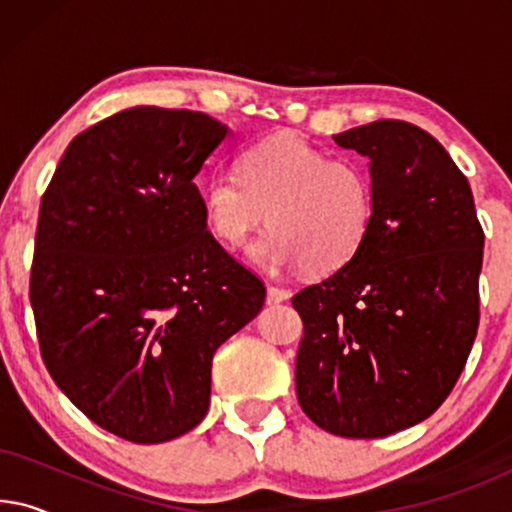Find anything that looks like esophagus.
Instances as JSON below:
<instances>
[{
	"label": "esophagus",
	"mask_w": 512,
	"mask_h": 512,
	"mask_svg": "<svg viewBox=\"0 0 512 512\" xmlns=\"http://www.w3.org/2000/svg\"><path fill=\"white\" fill-rule=\"evenodd\" d=\"M291 298V291L279 289V286H268V305L284 303V300Z\"/></svg>",
	"instance_id": "34e87169"
}]
</instances>
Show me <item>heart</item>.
I'll list each match as a JSON object with an SVG mask.
<instances>
[{
  "mask_svg": "<svg viewBox=\"0 0 512 512\" xmlns=\"http://www.w3.org/2000/svg\"><path fill=\"white\" fill-rule=\"evenodd\" d=\"M216 240L240 249L268 216L272 228L251 258L268 270L300 265L310 275L340 270L370 235L375 191L368 170L333 160L296 135L251 144L235 174H216L202 193Z\"/></svg>",
  "mask_w": 512,
  "mask_h": 512,
  "instance_id": "b5f03b06",
  "label": "heart"
}]
</instances>
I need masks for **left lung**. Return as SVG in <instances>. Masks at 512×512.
<instances>
[{"instance_id": "1", "label": "left lung", "mask_w": 512, "mask_h": 512, "mask_svg": "<svg viewBox=\"0 0 512 512\" xmlns=\"http://www.w3.org/2000/svg\"><path fill=\"white\" fill-rule=\"evenodd\" d=\"M333 139L368 158L375 214L359 254L291 300L298 403L335 436L384 438L431 417L466 366L485 233L468 179L429 132L375 121Z\"/></svg>"}]
</instances>
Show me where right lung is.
<instances>
[{
    "mask_svg": "<svg viewBox=\"0 0 512 512\" xmlns=\"http://www.w3.org/2000/svg\"><path fill=\"white\" fill-rule=\"evenodd\" d=\"M226 137L200 111L125 109L72 139L41 198V359L83 415L132 443L205 419L214 352L263 307V282L209 233L195 186Z\"/></svg>",
    "mask_w": 512,
    "mask_h": 512,
    "instance_id": "obj_1",
    "label": "right lung"
}]
</instances>
